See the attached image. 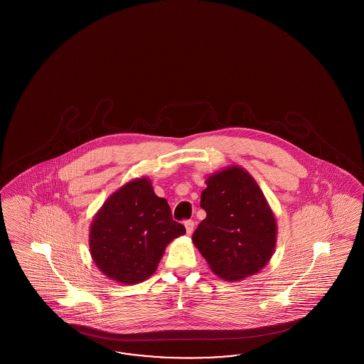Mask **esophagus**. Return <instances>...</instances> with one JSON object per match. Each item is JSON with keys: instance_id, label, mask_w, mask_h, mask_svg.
Masks as SVG:
<instances>
[{"instance_id": "34e87169", "label": "esophagus", "mask_w": 364, "mask_h": 364, "mask_svg": "<svg viewBox=\"0 0 364 364\" xmlns=\"http://www.w3.org/2000/svg\"><path fill=\"white\" fill-rule=\"evenodd\" d=\"M184 225H186V230H187L188 235H192L193 228H195V223L192 220L184 221Z\"/></svg>"}]
</instances>
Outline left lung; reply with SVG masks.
<instances>
[{"instance_id": "left-lung-1", "label": "left lung", "mask_w": 364, "mask_h": 364, "mask_svg": "<svg viewBox=\"0 0 364 364\" xmlns=\"http://www.w3.org/2000/svg\"><path fill=\"white\" fill-rule=\"evenodd\" d=\"M200 207L207 218L192 240L216 275L237 282L268 263L275 250V218L248 172L231 166L208 177Z\"/></svg>"}]
</instances>
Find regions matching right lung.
<instances>
[{
    "instance_id": "add662e5",
    "label": "right lung",
    "mask_w": 364,
    "mask_h": 364,
    "mask_svg": "<svg viewBox=\"0 0 364 364\" xmlns=\"http://www.w3.org/2000/svg\"><path fill=\"white\" fill-rule=\"evenodd\" d=\"M184 233L166 198L156 196L148 178H139L104 203L90 227L89 248L109 279L136 284L154 274L168 242Z\"/></svg>"
}]
</instances>
